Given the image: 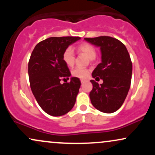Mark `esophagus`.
<instances>
[{
    "instance_id": "obj_1",
    "label": "esophagus",
    "mask_w": 155,
    "mask_h": 155,
    "mask_svg": "<svg viewBox=\"0 0 155 155\" xmlns=\"http://www.w3.org/2000/svg\"><path fill=\"white\" fill-rule=\"evenodd\" d=\"M85 81H87L86 80H84V79H81V84H84L85 82Z\"/></svg>"
}]
</instances>
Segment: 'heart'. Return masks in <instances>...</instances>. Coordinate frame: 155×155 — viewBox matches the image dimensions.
I'll return each instance as SVG.
<instances>
[{"mask_svg": "<svg viewBox=\"0 0 155 155\" xmlns=\"http://www.w3.org/2000/svg\"><path fill=\"white\" fill-rule=\"evenodd\" d=\"M77 51L79 53H83L88 57L90 60L94 59L96 56V49L91 44L84 43L80 44L77 47ZM63 60L68 66L71 67L75 63V54L71 48L68 47L64 51L63 54ZM72 75L74 77L79 79H86L89 75V70L84 68L77 67L72 71Z\"/></svg>", "mask_w": 155, "mask_h": 155, "instance_id": "b5f03b06", "label": "heart"}]
</instances>
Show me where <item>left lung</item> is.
I'll list each match as a JSON object with an SVG mask.
<instances>
[{"mask_svg":"<svg viewBox=\"0 0 155 155\" xmlns=\"http://www.w3.org/2000/svg\"><path fill=\"white\" fill-rule=\"evenodd\" d=\"M84 40L100 47L102 62L92 76L104 81L103 84L90 80V92L92 104L104 113H113L123 104L128 93L132 77V62L127 48L118 39L110 36L84 38Z\"/></svg>","mask_w":155,"mask_h":155,"instance_id":"left-lung-1","label":"left lung"}]
</instances>
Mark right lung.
Returning a JSON list of instances; mask_svg holds the SVG:
<instances>
[{"label": "right lung", "mask_w": 155, "mask_h": 155, "mask_svg": "<svg viewBox=\"0 0 155 155\" xmlns=\"http://www.w3.org/2000/svg\"><path fill=\"white\" fill-rule=\"evenodd\" d=\"M80 37H50L35 46L28 63L30 86L40 107L51 116L59 117L70 111L76 103L81 81L71 77L63 60L64 51Z\"/></svg>", "instance_id": "right-lung-1"}]
</instances>
